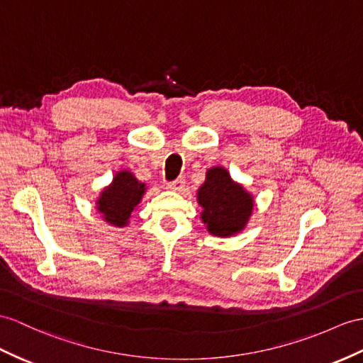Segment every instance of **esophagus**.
Wrapping results in <instances>:
<instances>
[{
    "instance_id": "obj_1",
    "label": "esophagus",
    "mask_w": 363,
    "mask_h": 363,
    "mask_svg": "<svg viewBox=\"0 0 363 363\" xmlns=\"http://www.w3.org/2000/svg\"><path fill=\"white\" fill-rule=\"evenodd\" d=\"M183 184H184V179H177L174 182L167 183V189L171 191H182L183 189Z\"/></svg>"
}]
</instances>
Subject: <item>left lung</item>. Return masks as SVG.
Instances as JSON below:
<instances>
[{
  "instance_id": "8db88e82",
  "label": "left lung",
  "mask_w": 363,
  "mask_h": 363,
  "mask_svg": "<svg viewBox=\"0 0 363 363\" xmlns=\"http://www.w3.org/2000/svg\"><path fill=\"white\" fill-rule=\"evenodd\" d=\"M203 208L201 220L212 235L229 237L240 233L252 212L254 200L242 184L233 182L223 167H212L197 194Z\"/></svg>"
}]
</instances>
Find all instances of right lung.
I'll use <instances>...</instances> for the list:
<instances>
[{
	"instance_id": "obj_1",
	"label": "right lung",
	"mask_w": 363,
	"mask_h": 363,
	"mask_svg": "<svg viewBox=\"0 0 363 363\" xmlns=\"http://www.w3.org/2000/svg\"><path fill=\"white\" fill-rule=\"evenodd\" d=\"M145 189V183H140L134 174L121 171L101 192L100 199L96 200V208L108 223L120 228L126 226L132 211L137 208L143 197Z\"/></svg>"
}]
</instances>
